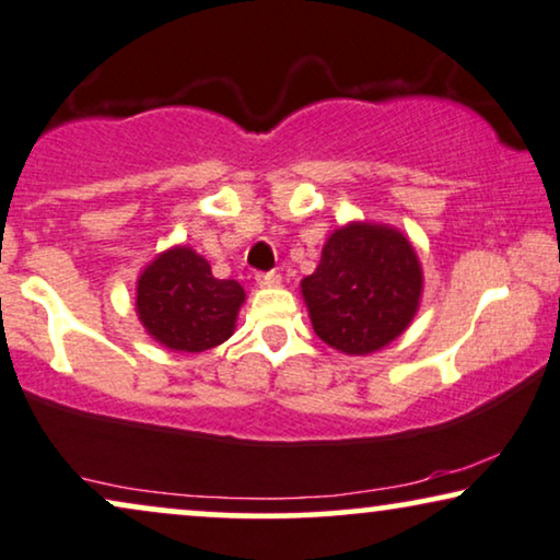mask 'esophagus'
I'll return each instance as SVG.
<instances>
[{"mask_svg":"<svg viewBox=\"0 0 560 560\" xmlns=\"http://www.w3.org/2000/svg\"><path fill=\"white\" fill-rule=\"evenodd\" d=\"M256 281H258V287H279L281 284V273L260 271V273H256Z\"/></svg>","mask_w":560,"mask_h":560,"instance_id":"1","label":"esophagus"}]
</instances>
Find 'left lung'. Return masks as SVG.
Here are the masks:
<instances>
[{
    "label": "left lung",
    "mask_w": 560,
    "mask_h": 560,
    "mask_svg": "<svg viewBox=\"0 0 560 560\" xmlns=\"http://www.w3.org/2000/svg\"><path fill=\"white\" fill-rule=\"evenodd\" d=\"M421 284L419 258L398 230L349 224L328 237L302 296L320 341L343 353H372L408 328Z\"/></svg>",
    "instance_id": "1"
}]
</instances>
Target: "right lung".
<instances>
[{
	"label": "right lung",
	"mask_w": 560,
	"mask_h": 560,
	"mask_svg": "<svg viewBox=\"0 0 560 560\" xmlns=\"http://www.w3.org/2000/svg\"><path fill=\"white\" fill-rule=\"evenodd\" d=\"M243 300V287L235 279H214L211 266L190 247L162 253L137 284L139 320L173 351L198 353L228 341Z\"/></svg>",
	"instance_id": "obj_1"
}]
</instances>
